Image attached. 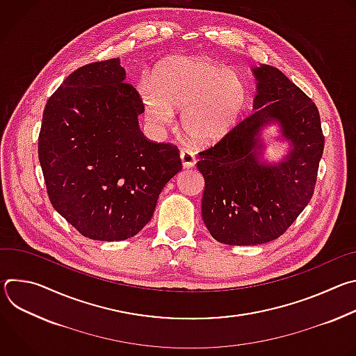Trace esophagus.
Instances as JSON below:
<instances>
[{
    "label": "esophagus",
    "mask_w": 356,
    "mask_h": 356,
    "mask_svg": "<svg viewBox=\"0 0 356 356\" xmlns=\"http://www.w3.org/2000/svg\"><path fill=\"white\" fill-rule=\"evenodd\" d=\"M180 161H181V165L184 169H188V168H193L195 165V156L194 154H191L190 150L187 149H183L180 152Z\"/></svg>",
    "instance_id": "obj_1"
}]
</instances>
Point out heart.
Here are the masks:
<instances>
[{"instance_id":"b5f03b06","label":"heart","mask_w":356,"mask_h":356,"mask_svg":"<svg viewBox=\"0 0 356 356\" xmlns=\"http://www.w3.org/2000/svg\"><path fill=\"white\" fill-rule=\"evenodd\" d=\"M147 120L169 127L175 110H183L181 127L197 145H216L238 124L248 88L239 73L209 58L172 56L162 62L154 80L139 83Z\"/></svg>"}]
</instances>
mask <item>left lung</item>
Instances as JSON below:
<instances>
[{
    "label": "left lung",
    "mask_w": 356,
    "mask_h": 356,
    "mask_svg": "<svg viewBox=\"0 0 356 356\" xmlns=\"http://www.w3.org/2000/svg\"><path fill=\"white\" fill-rule=\"evenodd\" d=\"M253 113L222 140L200 152L204 177L201 216L211 236L225 245H261L279 238L314 193L324 150L320 114L313 101L279 69L259 65ZM287 143L276 161L266 158L270 140Z\"/></svg>",
    "instance_id": "1"
}]
</instances>
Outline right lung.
<instances>
[{"label":"right lung","mask_w":356,"mask_h":356,"mask_svg":"<svg viewBox=\"0 0 356 356\" xmlns=\"http://www.w3.org/2000/svg\"><path fill=\"white\" fill-rule=\"evenodd\" d=\"M120 63L74 70L47 99L38 142L54 209L94 241L136 235L181 170L176 146L142 135L138 117L145 108Z\"/></svg>","instance_id":"add662e5"}]
</instances>
